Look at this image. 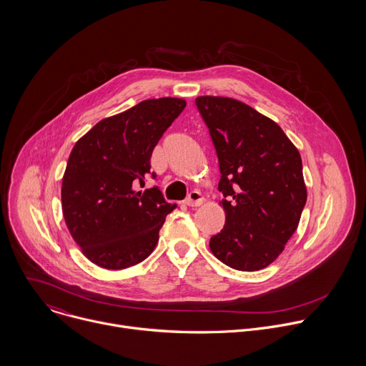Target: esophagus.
<instances>
[{
	"label": "esophagus",
	"instance_id": "34e87169",
	"mask_svg": "<svg viewBox=\"0 0 366 366\" xmlns=\"http://www.w3.org/2000/svg\"><path fill=\"white\" fill-rule=\"evenodd\" d=\"M204 202V197L201 195V192L198 191H192L189 192V195L185 198L184 204L188 205V207H197V205H201Z\"/></svg>",
	"mask_w": 366,
	"mask_h": 366
}]
</instances>
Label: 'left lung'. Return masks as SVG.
<instances>
[{"mask_svg": "<svg viewBox=\"0 0 366 366\" xmlns=\"http://www.w3.org/2000/svg\"><path fill=\"white\" fill-rule=\"evenodd\" d=\"M195 104L217 152L224 197L226 223L210 249L233 269L267 268L297 230L307 201L300 152L275 122L242 101L204 95Z\"/></svg>", "mask_w": 366, "mask_h": 366, "instance_id": "left-lung-1", "label": "left lung"}]
</instances>
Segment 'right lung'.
Returning <instances> with one entry per match:
<instances>
[{"mask_svg":"<svg viewBox=\"0 0 366 366\" xmlns=\"http://www.w3.org/2000/svg\"><path fill=\"white\" fill-rule=\"evenodd\" d=\"M185 106V99L171 97L142 101L98 122L75 143L62 179V212L92 264L124 269L156 247L177 204L158 187L136 191V184H144L154 146Z\"/></svg>","mask_w":366,"mask_h":366,"instance_id":"1","label":"right lung"}]
</instances>
